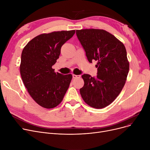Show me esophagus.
Returning <instances> with one entry per match:
<instances>
[{"mask_svg": "<svg viewBox=\"0 0 150 150\" xmlns=\"http://www.w3.org/2000/svg\"><path fill=\"white\" fill-rule=\"evenodd\" d=\"M80 75H75V74H73L72 75V77L73 78H80Z\"/></svg>", "mask_w": 150, "mask_h": 150, "instance_id": "esophagus-1", "label": "esophagus"}]
</instances>
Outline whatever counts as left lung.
Returning <instances> with one entry per match:
<instances>
[{"label":"left lung","mask_w":150,"mask_h":150,"mask_svg":"<svg viewBox=\"0 0 150 150\" xmlns=\"http://www.w3.org/2000/svg\"><path fill=\"white\" fill-rule=\"evenodd\" d=\"M88 61H97L96 78L84 74L80 94L86 104L96 109L109 105L121 92L127 81L129 63L124 44L102 29L76 30Z\"/></svg>","instance_id":"left-lung-1"}]
</instances>
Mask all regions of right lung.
Segmentation results:
<instances>
[{"label": "right lung", "mask_w": 150, "mask_h": 150, "mask_svg": "<svg viewBox=\"0 0 150 150\" xmlns=\"http://www.w3.org/2000/svg\"><path fill=\"white\" fill-rule=\"evenodd\" d=\"M75 30L41 34L29 41L21 54L20 72L23 84L36 103L46 109L62 101L72 75L54 72L52 68L59 58L61 48Z\"/></svg>", "instance_id": "obj_1"}]
</instances>
